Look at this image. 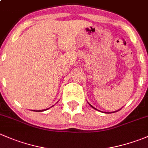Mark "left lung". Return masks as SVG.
Instances as JSON below:
<instances>
[{
  "label": "left lung",
  "instance_id": "obj_1",
  "mask_svg": "<svg viewBox=\"0 0 148 148\" xmlns=\"http://www.w3.org/2000/svg\"><path fill=\"white\" fill-rule=\"evenodd\" d=\"M89 104V105H90V106H91V107H92V108L95 109V107H93V106H92V105H91V104ZM96 110H97V109H96ZM116 112H117V111H116ZM113 112H112V113H113Z\"/></svg>",
  "mask_w": 148,
  "mask_h": 148
}]
</instances>
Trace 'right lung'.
Listing matches in <instances>:
<instances>
[{"instance_id": "add662e5", "label": "right lung", "mask_w": 148, "mask_h": 148, "mask_svg": "<svg viewBox=\"0 0 148 148\" xmlns=\"http://www.w3.org/2000/svg\"><path fill=\"white\" fill-rule=\"evenodd\" d=\"M45 110H47V109H46V110H33V111H34V112H43V111H45Z\"/></svg>"}]
</instances>
